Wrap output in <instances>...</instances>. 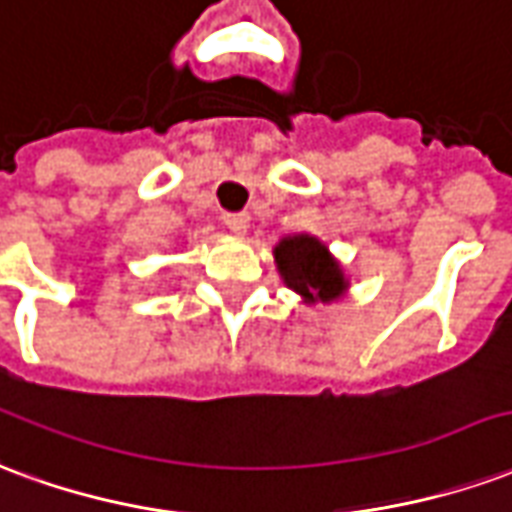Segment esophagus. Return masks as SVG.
<instances>
[{"mask_svg":"<svg viewBox=\"0 0 512 512\" xmlns=\"http://www.w3.org/2000/svg\"><path fill=\"white\" fill-rule=\"evenodd\" d=\"M223 223H226V229L234 231V234H245V231H248V223H251V215H248V212H226V215H223Z\"/></svg>","mask_w":512,"mask_h":512,"instance_id":"1","label":"esophagus"}]
</instances>
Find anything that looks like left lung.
Masks as SVG:
<instances>
[{
	"label": "left lung",
	"mask_w": 512,
	"mask_h": 512,
	"mask_svg": "<svg viewBox=\"0 0 512 512\" xmlns=\"http://www.w3.org/2000/svg\"><path fill=\"white\" fill-rule=\"evenodd\" d=\"M283 281L305 300H333L343 292V275L322 242L313 237H289L275 248Z\"/></svg>",
	"instance_id": "left-lung-1"
}]
</instances>
